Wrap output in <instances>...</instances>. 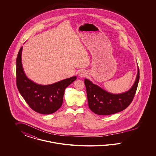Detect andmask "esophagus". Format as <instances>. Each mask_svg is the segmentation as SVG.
<instances>
[{
    "mask_svg": "<svg viewBox=\"0 0 156 156\" xmlns=\"http://www.w3.org/2000/svg\"><path fill=\"white\" fill-rule=\"evenodd\" d=\"M87 75H88V73H87V71L86 70H82L79 73V76L81 78L85 77V76H87Z\"/></svg>",
    "mask_w": 156,
    "mask_h": 156,
    "instance_id": "esophagus-1",
    "label": "esophagus"
}]
</instances>
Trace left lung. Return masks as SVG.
<instances>
[{"mask_svg":"<svg viewBox=\"0 0 156 156\" xmlns=\"http://www.w3.org/2000/svg\"><path fill=\"white\" fill-rule=\"evenodd\" d=\"M139 69L132 87L126 92L112 94L85 79L88 102L90 109L99 115H109L125 109L133 99L139 81Z\"/></svg>","mask_w":156,"mask_h":156,"instance_id":"1","label":"left lung"}]
</instances>
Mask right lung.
Here are the masks:
<instances>
[{
    "instance_id": "right-lung-1",
    "label": "right lung",
    "mask_w": 156,
    "mask_h": 156,
    "mask_svg": "<svg viewBox=\"0 0 156 156\" xmlns=\"http://www.w3.org/2000/svg\"><path fill=\"white\" fill-rule=\"evenodd\" d=\"M23 47L16 59V83L20 94L34 111L51 114L58 110L63 102L65 89L76 80L74 76L50 85H40L27 78L22 62Z\"/></svg>"
}]
</instances>
